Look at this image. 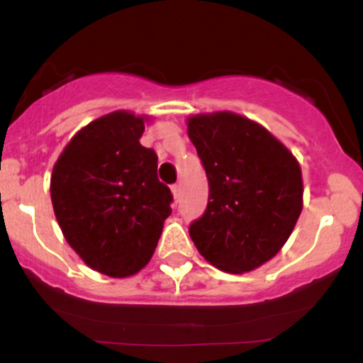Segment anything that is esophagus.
I'll use <instances>...</instances> for the list:
<instances>
[{"label": "esophagus", "mask_w": 363, "mask_h": 363, "mask_svg": "<svg viewBox=\"0 0 363 363\" xmlns=\"http://www.w3.org/2000/svg\"><path fill=\"white\" fill-rule=\"evenodd\" d=\"M170 191H172V196H174V199H179V196H181V186L179 184H174L172 187H170Z\"/></svg>", "instance_id": "obj_1"}]
</instances>
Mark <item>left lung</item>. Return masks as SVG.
Listing matches in <instances>:
<instances>
[{"instance_id": "obj_1", "label": "left lung", "mask_w": 363, "mask_h": 363, "mask_svg": "<svg viewBox=\"0 0 363 363\" xmlns=\"http://www.w3.org/2000/svg\"><path fill=\"white\" fill-rule=\"evenodd\" d=\"M187 135L206 170L210 196L189 235L225 273L259 268L285 245L303 206L302 170L280 140L230 111L196 114Z\"/></svg>"}]
</instances>
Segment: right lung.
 <instances>
[{
	"mask_svg": "<svg viewBox=\"0 0 363 363\" xmlns=\"http://www.w3.org/2000/svg\"><path fill=\"white\" fill-rule=\"evenodd\" d=\"M147 116L114 111L69 140L51 174V201L66 242L86 266L133 277L155 252L172 194L157 153L140 143Z\"/></svg>",
	"mask_w": 363,
	"mask_h": 363,
	"instance_id": "right-lung-1",
	"label": "right lung"
}]
</instances>
